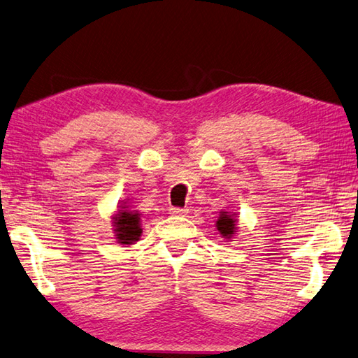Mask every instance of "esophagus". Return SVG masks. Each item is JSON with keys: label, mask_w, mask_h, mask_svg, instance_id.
<instances>
[{"label": "esophagus", "mask_w": 358, "mask_h": 358, "mask_svg": "<svg viewBox=\"0 0 358 358\" xmlns=\"http://www.w3.org/2000/svg\"><path fill=\"white\" fill-rule=\"evenodd\" d=\"M169 212H171L173 215H180V217H184V215H187V212H189V209H182V208H171V209H169Z\"/></svg>", "instance_id": "34e87169"}]
</instances>
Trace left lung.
Wrapping results in <instances>:
<instances>
[{
  "mask_svg": "<svg viewBox=\"0 0 358 358\" xmlns=\"http://www.w3.org/2000/svg\"><path fill=\"white\" fill-rule=\"evenodd\" d=\"M236 223L237 220L234 218V214H228V212H222L220 217L217 220V229L220 231V234L227 239H231L233 234L236 233Z\"/></svg>",
  "mask_w": 358,
  "mask_h": 358,
  "instance_id": "1",
  "label": "left lung"
}]
</instances>
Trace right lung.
<instances>
[{
  "instance_id": "right-lung-1",
  "label": "right lung",
  "mask_w": 358,
  "mask_h": 358,
  "mask_svg": "<svg viewBox=\"0 0 358 358\" xmlns=\"http://www.w3.org/2000/svg\"><path fill=\"white\" fill-rule=\"evenodd\" d=\"M115 233L117 242L124 243V245H130V243L136 242L141 236L140 214L124 210V208H121L115 217Z\"/></svg>"
}]
</instances>
